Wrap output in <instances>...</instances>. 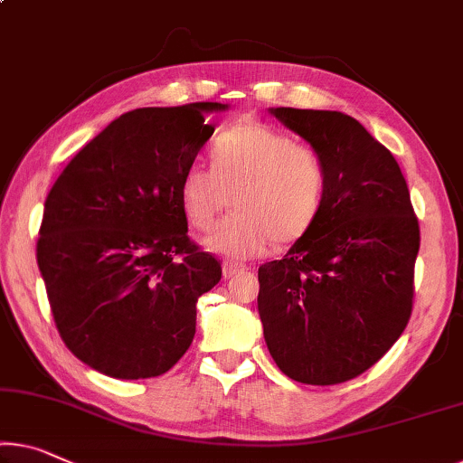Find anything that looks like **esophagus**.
Returning a JSON list of instances; mask_svg holds the SVG:
<instances>
[{
	"mask_svg": "<svg viewBox=\"0 0 463 463\" xmlns=\"http://www.w3.org/2000/svg\"><path fill=\"white\" fill-rule=\"evenodd\" d=\"M244 271H246L244 265H238V262H232V260H225L223 262V277H225V279H230V277L240 275V273H244Z\"/></svg>",
	"mask_w": 463,
	"mask_h": 463,
	"instance_id": "obj_1",
	"label": "esophagus"
}]
</instances>
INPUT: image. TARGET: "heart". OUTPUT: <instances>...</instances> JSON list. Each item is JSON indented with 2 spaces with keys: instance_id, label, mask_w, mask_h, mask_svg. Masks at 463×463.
<instances>
[{
  "instance_id": "b5f03b06",
  "label": "heart",
  "mask_w": 463,
  "mask_h": 463,
  "mask_svg": "<svg viewBox=\"0 0 463 463\" xmlns=\"http://www.w3.org/2000/svg\"><path fill=\"white\" fill-rule=\"evenodd\" d=\"M326 165L312 146L289 134L246 122L219 134L213 165L192 161L180 180V203L190 225L209 230L232 192L233 215L207 238L211 252L252 259L271 241L300 238L315 223L326 194Z\"/></svg>"
}]
</instances>
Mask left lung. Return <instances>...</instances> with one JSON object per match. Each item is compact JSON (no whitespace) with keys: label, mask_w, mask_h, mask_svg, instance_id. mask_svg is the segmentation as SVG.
<instances>
[{"label":"left lung","mask_w":463,"mask_h":463,"mask_svg":"<svg viewBox=\"0 0 463 463\" xmlns=\"http://www.w3.org/2000/svg\"><path fill=\"white\" fill-rule=\"evenodd\" d=\"M269 113L321 153L329 182L315 223L259 269L262 333L289 379L337 385L379 362L408 325L420 227L395 157L358 119Z\"/></svg>","instance_id":"8db88e82"}]
</instances>
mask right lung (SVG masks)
<instances>
[{"label": "right lung", "mask_w": 463, "mask_h": 463, "mask_svg": "<svg viewBox=\"0 0 463 463\" xmlns=\"http://www.w3.org/2000/svg\"><path fill=\"white\" fill-rule=\"evenodd\" d=\"M225 103L142 108L99 132L49 190L37 262L58 331L113 379L167 373L196 333L222 265L188 238L180 180Z\"/></svg>", "instance_id": "add662e5"}]
</instances>
